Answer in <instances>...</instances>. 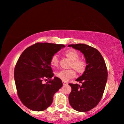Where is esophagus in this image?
I'll return each instance as SVG.
<instances>
[{
    "instance_id": "esophagus-1",
    "label": "esophagus",
    "mask_w": 124,
    "mask_h": 124,
    "mask_svg": "<svg viewBox=\"0 0 124 124\" xmlns=\"http://www.w3.org/2000/svg\"><path fill=\"white\" fill-rule=\"evenodd\" d=\"M62 82H63V85H67V82H65V81H62Z\"/></svg>"
}]
</instances>
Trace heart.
<instances>
[{
    "label": "heart",
    "mask_w": 124,
    "mask_h": 124,
    "mask_svg": "<svg viewBox=\"0 0 124 124\" xmlns=\"http://www.w3.org/2000/svg\"><path fill=\"white\" fill-rule=\"evenodd\" d=\"M64 54L66 57L72 61L70 65L71 68L75 69L77 73L79 74H82L85 72L87 67V63L83 59L79 58L80 54L77 50L70 49L66 51ZM50 63L53 67H57L58 66L59 60L57 55H54L52 56L50 59ZM75 71L74 69L61 70L56 72L55 75L63 81L67 82L75 77Z\"/></svg>",
    "instance_id": "heart-1"
}]
</instances>
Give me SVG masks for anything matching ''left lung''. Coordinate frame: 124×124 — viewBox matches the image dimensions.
Wrapping results in <instances>:
<instances>
[{
	"label": "left lung",
	"mask_w": 124,
	"mask_h": 124,
	"mask_svg": "<svg viewBox=\"0 0 124 124\" xmlns=\"http://www.w3.org/2000/svg\"><path fill=\"white\" fill-rule=\"evenodd\" d=\"M68 46L80 50L87 63L85 72L76 80L82 85L69 84L71 87L69 103L77 111H89L98 104L104 91L108 77L104 59L96 49L85 44H71Z\"/></svg>",
	"instance_id": "1"
}]
</instances>
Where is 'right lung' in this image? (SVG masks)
<instances>
[{"instance_id": "add662e5", "label": "right lung", "mask_w": 124, "mask_h": 124, "mask_svg": "<svg viewBox=\"0 0 124 124\" xmlns=\"http://www.w3.org/2000/svg\"><path fill=\"white\" fill-rule=\"evenodd\" d=\"M62 44L37 42L27 47L20 56L14 70L15 82L19 98L26 107L42 111L52 104L53 96L63 85L51 67V58ZM48 79L45 84L43 80Z\"/></svg>"}]
</instances>
